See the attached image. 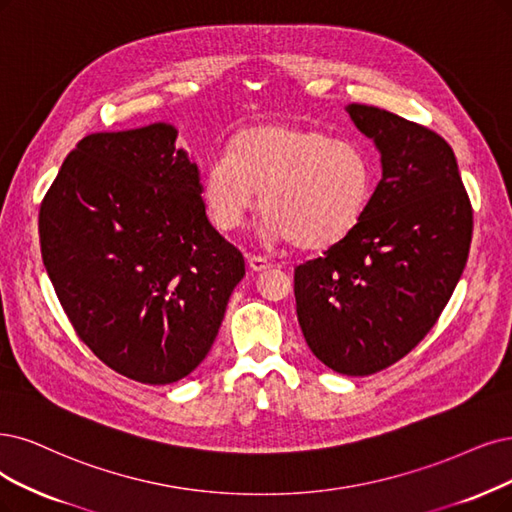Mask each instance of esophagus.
Returning <instances> with one entry per match:
<instances>
[{
  "label": "esophagus",
  "instance_id": "esophagus-1",
  "mask_svg": "<svg viewBox=\"0 0 512 512\" xmlns=\"http://www.w3.org/2000/svg\"><path fill=\"white\" fill-rule=\"evenodd\" d=\"M246 263H249V268L253 272H266L272 268V263L266 257H259V255H249L246 257Z\"/></svg>",
  "mask_w": 512,
  "mask_h": 512
}]
</instances>
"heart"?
Wrapping results in <instances>:
<instances>
[{
	"label": "heart",
	"mask_w": 512,
	"mask_h": 512,
	"mask_svg": "<svg viewBox=\"0 0 512 512\" xmlns=\"http://www.w3.org/2000/svg\"><path fill=\"white\" fill-rule=\"evenodd\" d=\"M371 185V162L356 143L310 126L270 122L242 130L230 154L206 164L202 204L217 230L232 232L259 192L270 240L327 249L363 217Z\"/></svg>",
	"instance_id": "1"
}]
</instances>
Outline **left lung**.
<instances>
[{"instance_id":"obj_1","label":"left lung","mask_w":512,"mask_h":512,"mask_svg":"<svg viewBox=\"0 0 512 512\" xmlns=\"http://www.w3.org/2000/svg\"><path fill=\"white\" fill-rule=\"evenodd\" d=\"M346 111L380 151L382 179L354 230L295 268V304L318 361L358 377L401 361L437 323L466 266L472 208L437 132L369 105Z\"/></svg>"}]
</instances>
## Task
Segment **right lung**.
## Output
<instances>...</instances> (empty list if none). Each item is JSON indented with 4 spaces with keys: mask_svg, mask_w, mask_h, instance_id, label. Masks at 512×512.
<instances>
[{
    "mask_svg": "<svg viewBox=\"0 0 512 512\" xmlns=\"http://www.w3.org/2000/svg\"><path fill=\"white\" fill-rule=\"evenodd\" d=\"M177 135L154 122L84 137L40 208L42 259L73 329L107 367L149 386L204 361L244 276Z\"/></svg>",
    "mask_w": 512,
    "mask_h": 512,
    "instance_id": "1",
    "label": "right lung"
}]
</instances>
